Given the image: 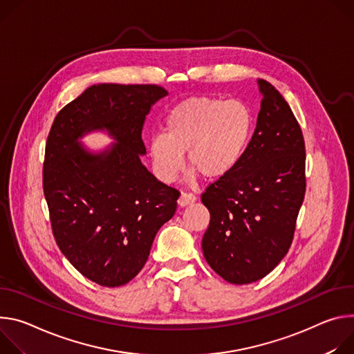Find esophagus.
I'll return each instance as SVG.
<instances>
[{"instance_id":"34e87169","label":"esophagus","mask_w":354,"mask_h":354,"mask_svg":"<svg viewBox=\"0 0 354 354\" xmlns=\"http://www.w3.org/2000/svg\"><path fill=\"white\" fill-rule=\"evenodd\" d=\"M195 201H197V197H195L194 194H191V192H181L180 198H178V205L180 207H187V205H189V204H192Z\"/></svg>"}]
</instances>
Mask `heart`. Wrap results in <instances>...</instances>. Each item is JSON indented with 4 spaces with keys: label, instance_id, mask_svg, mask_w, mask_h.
I'll use <instances>...</instances> for the list:
<instances>
[{
    "label": "heart",
    "instance_id": "b5f03b06",
    "mask_svg": "<svg viewBox=\"0 0 354 354\" xmlns=\"http://www.w3.org/2000/svg\"><path fill=\"white\" fill-rule=\"evenodd\" d=\"M254 129L252 109L238 100L191 97L174 105L165 120V133L150 142L156 174L171 183L188 166L208 180L227 176L243 157Z\"/></svg>",
    "mask_w": 354,
    "mask_h": 354
}]
</instances>
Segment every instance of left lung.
Here are the masks:
<instances>
[{"label": "left lung", "mask_w": 354, "mask_h": 354, "mask_svg": "<svg viewBox=\"0 0 354 354\" xmlns=\"http://www.w3.org/2000/svg\"><path fill=\"white\" fill-rule=\"evenodd\" d=\"M254 133L239 165L201 195L211 221L203 238L211 268L232 284H250L287 254L304 203L305 142L283 98L260 80Z\"/></svg>", "instance_id": "1"}]
</instances>
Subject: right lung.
<instances>
[{
    "label": "right lung",
    "mask_w": 354,
    "mask_h": 354,
    "mask_svg": "<svg viewBox=\"0 0 354 354\" xmlns=\"http://www.w3.org/2000/svg\"><path fill=\"white\" fill-rule=\"evenodd\" d=\"M165 95L156 84L93 86L59 111L48 135L44 194L55 241L77 271L104 287L138 276L177 209L180 191L139 159L145 118ZM93 129H106L118 143L90 155L76 139Z\"/></svg>",
    "instance_id": "add662e5"
}]
</instances>
